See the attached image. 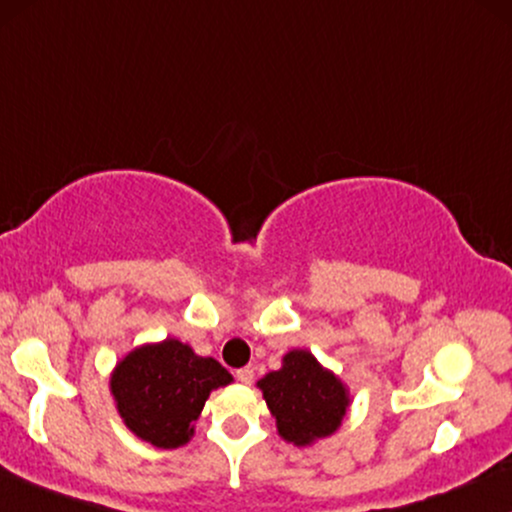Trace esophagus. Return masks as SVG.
Instances as JSON below:
<instances>
[{
	"label": "esophagus",
	"instance_id": "34e87169",
	"mask_svg": "<svg viewBox=\"0 0 512 512\" xmlns=\"http://www.w3.org/2000/svg\"><path fill=\"white\" fill-rule=\"evenodd\" d=\"M236 377H238V381L240 384H250L252 379H255V367H240L238 372H236Z\"/></svg>",
	"mask_w": 512,
	"mask_h": 512
}]
</instances>
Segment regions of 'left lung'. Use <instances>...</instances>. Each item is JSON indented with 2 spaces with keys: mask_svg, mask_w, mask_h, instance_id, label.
Masks as SVG:
<instances>
[{
  "mask_svg": "<svg viewBox=\"0 0 512 512\" xmlns=\"http://www.w3.org/2000/svg\"><path fill=\"white\" fill-rule=\"evenodd\" d=\"M257 386L276 417L281 439L295 446H310L334 434L350 405L346 384L319 365L310 350L283 355L281 369L269 372Z\"/></svg>",
  "mask_w": 512,
  "mask_h": 512,
  "instance_id": "1",
  "label": "left lung"
}]
</instances>
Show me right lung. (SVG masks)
Here are the masks:
<instances>
[{
	"label": "right lung",
	"mask_w": 512,
	"mask_h": 512,
	"mask_svg": "<svg viewBox=\"0 0 512 512\" xmlns=\"http://www.w3.org/2000/svg\"><path fill=\"white\" fill-rule=\"evenodd\" d=\"M233 377L214 357H200L176 338L128 353L112 372V396L123 424L157 448L186 446L209 393Z\"/></svg>",
	"instance_id": "right-lung-1"
}]
</instances>
